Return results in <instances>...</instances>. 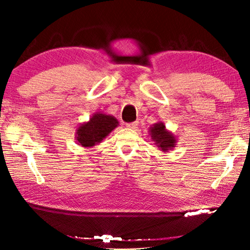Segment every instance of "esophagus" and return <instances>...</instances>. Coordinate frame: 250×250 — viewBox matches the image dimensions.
<instances>
[{
	"instance_id": "34e87169",
	"label": "esophagus",
	"mask_w": 250,
	"mask_h": 250,
	"mask_svg": "<svg viewBox=\"0 0 250 250\" xmlns=\"http://www.w3.org/2000/svg\"><path fill=\"white\" fill-rule=\"evenodd\" d=\"M137 125H139V122H137V121L131 122V124H126V128L132 129V130H135L137 128Z\"/></svg>"
}]
</instances>
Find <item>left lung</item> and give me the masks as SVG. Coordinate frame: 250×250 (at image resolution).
Returning <instances> with one entry per match:
<instances>
[{"label": "left lung", "mask_w": 250, "mask_h": 250, "mask_svg": "<svg viewBox=\"0 0 250 250\" xmlns=\"http://www.w3.org/2000/svg\"><path fill=\"white\" fill-rule=\"evenodd\" d=\"M149 135L151 136L152 142H155V145L164 152L172 150L177 143L176 136L169 132L161 121L150 126Z\"/></svg>", "instance_id": "left-lung-1"}]
</instances>
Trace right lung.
<instances>
[{"mask_svg": "<svg viewBox=\"0 0 250 250\" xmlns=\"http://www.w3.org/2000/svg\"><path fill=\"white\" fill-rule=\"evenodd\" d=\"M118 125L119 121L114 116L97 111L88 121L83 122L77 126L75 141L79 146L84 148L93 147L106 139Z\"/></svg>", "mask_w": 250, "mask_h": 250, "instance_id": "obj_1", "label": "right lung"}]
</instances>
